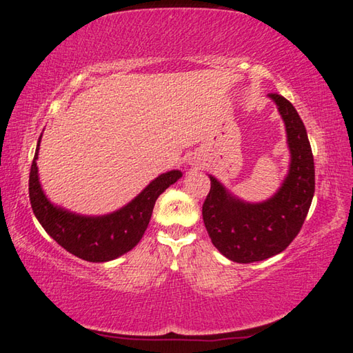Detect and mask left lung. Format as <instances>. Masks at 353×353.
Here are the masks:
<instances>
[{
	"label": "left lung",
	"mask_w": 353,
	"mask_h": 353,
	"mask_svg": "<svg viewBox=\"0 0 353 353\" xmlns=\"http://www.w3.org/2000/svg\"><path fill=\"white\" fill-rule=\"evenodd\" d=\"M268 97L283 115L292 152L284 185L270 201L243 203L210 177L211 188L202 205L203 223L213 245L239 264L284 252L303 228L315 193V163L303 120L283 95L268 94Z\"/></svg>",
	"instance_id": "8db88e82"
}]
</instances>
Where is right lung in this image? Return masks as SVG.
Here are the masks:
<instances>
[{
    "mask_svg": "<svg viewBox=\"0 0 353 353\" xmlns=\"http://www.w3.org/2000/svg\"><path fill=\"white\" fill-rule=\"evenodd\" d=\"M38 140L29 174V199L34 214L46 233L69 253L89 262H105L130 252L142 239L157 197L182 177L170 171L152 181L131 203L112 214L101 217L77 216L57 208L43 194L38 182Z\"/></svg>",
    "mask_w": 353,
    "mask_h": 353,
    "instance_id": "right-lung-1",
    "label": "right lung"
}]
</instances>
